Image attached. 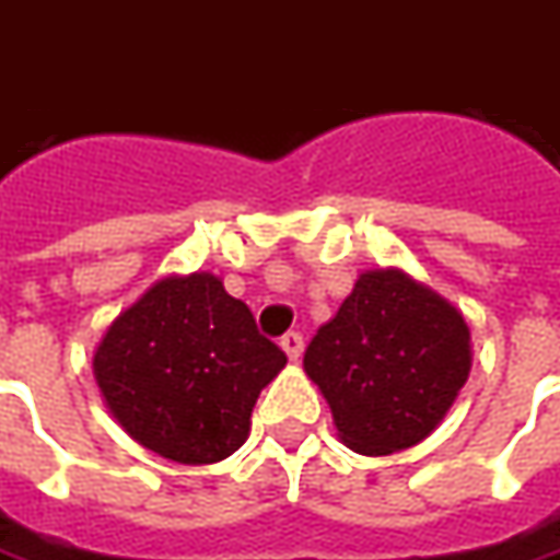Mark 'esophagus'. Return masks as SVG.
Segmentation results:
<instances>
[{
	"mask_svg": "<svg viewBox=\"0 0 560 560\" xmlns=\"http://www.w3.org/2000/svg\"><path fill=\"white\" fill-rule=\"evenodd\" d=\"M303 336L300 332H284L281 336V348H284V353L291 357V360H300V353H303Z\"/></svg>",
	"mask_w": 560,
	"mask_h": 560,
	"instance_id": "obj_1",
	"label": "esophagus"
}]
</instances>
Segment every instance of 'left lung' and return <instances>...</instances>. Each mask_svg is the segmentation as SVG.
<instances>
[{
	"mask_svg": "<svg viewBox=\"0 0 560 560\" xmlns=\"http://www.w3.org/2000/svg\"><path fill=\"white\" fill-rule=\"evenodd\" d=\"M470 332L444 296L399 269L365 272L305 348V375L341 441L387 456L444 420L470 372Z\"/></svg>",
	"mask_w": 560,
	"mask_h": 560,
	"instance_id": "obj_1",
	"label": "left lung"
}]
</instances>
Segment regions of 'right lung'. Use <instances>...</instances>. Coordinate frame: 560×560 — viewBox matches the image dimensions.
I'll return each instance as SVG.
<instances>
[{"label":"right lung","mask_w":560,"mask_h":560,"mask_svg":"<svg viewBox=\"0 0 560 560\" xmlns=\"http://www.w3.org/2000/svg\"><path fill=\"white\" fill-rule=\"evenodd\" d=\"M288 357L215 276L161 279L116 317L95 351L107 408L138 444L212 465L248 438L260 389Z\"/></svg>","instance_id":"add662e5"}]
</instances>
